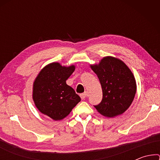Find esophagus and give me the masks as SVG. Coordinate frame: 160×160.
Segmentation results:
<instances>
[{
    "instance_id": "1",
    "label": "esophagus",
    "mask_w": 160,
    "mask_h": 160,
    "mask_svg": "<svg viewBox=\"0 0 160 160\" xmlns=\"http://www.w3.org/2000/svg\"><path fill=\"white\" fill-rule=\"evenodd\" d=\"M80 97H81V99H85V98H86L87 96H88V93H87V92L82 93V94H80Z\"/></svg>"
}]
</instances>
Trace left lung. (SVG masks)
<instances>
[{"instance_id": "left-lung-1", "label": "left lung", "mask_w": 160, "mask_h": 160, "mask_svg": "<svg viewBox=\"0 0 160 160\" xmlns=\"http://www.w3.org/2000/svg\"><path fill=\"white\" fill-rule=\"evenodd\" d=\"M99 78L102 100L94 107L103 116L112 118L128 109L136 92V83L128 66L118 58L107 56L99 65L91 66Z\"/></svg>"}]
</instances>
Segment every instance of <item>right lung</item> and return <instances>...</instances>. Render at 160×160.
Instances as JSON below:
<instances>
[{
	"label": "right lung",
	"instance_id": "add662e5",
	"mask_svg": "<svg viewBox=\"0 0 160 160\" xmlns=\"http://www.w3.org/2000/svg\"><path fill=\"white\" fill-rule=\"evenodd\" d=\"M75 66H61L58 63L47 65L38 75L33 85V99L40 112L53 120L64 118L80 101V97L66 80Z\"/></svg>",
	"mask_w": 160,
	"mask_h": 160
}]
</instances>
